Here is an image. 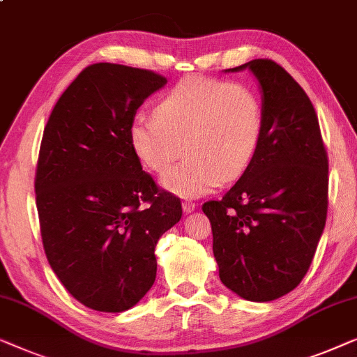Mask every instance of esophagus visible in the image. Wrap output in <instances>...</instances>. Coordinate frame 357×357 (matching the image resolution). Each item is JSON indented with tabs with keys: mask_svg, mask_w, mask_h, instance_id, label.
Instances as JSON below:
<instances>
[{
	"mask_svg": "<svg viewBox=\"0 0 357 357\" xmlns=\"http://www.w3.org/2000/svg\"><path fill=\"white\" fill-rule=\"evenodd\" d=\"M195 207H197V204L192 202V200H183V210H184L185 213L194 212Z\"/></svg>",
	"mask_w": 357,
	"mask_h": 357,
	"instance_id": "obj_1",
	"label": "esophagus"
}]
</instances>
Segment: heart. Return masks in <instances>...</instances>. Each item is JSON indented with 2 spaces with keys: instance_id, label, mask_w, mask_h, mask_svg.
Masks as SVG:
<instances>
[{
  "instance_id": "b5f03b06",
  "label": "heart",
  "mask_w": 357,
  "mask_h": 357,
  "mask_svg": "<svg viewBox=\"0 0 357 357\" xmlns=\"http://www.w3.org/2000/svg\"><path fill=\"white\" fill-rule=\"evenodd\" d=\"M129 126V145L149 172L163 174L183 144L185 160L163 178L179 197H199L220 181L238 179L257 152L264 130L259 95L245 84L185 77Z\"/></svg>"
}]
</instances>
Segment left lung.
<instances>
[{
	"label": "left lung",
	"mask_w": 357,
	"mask_h": 357,
	"mask_svg": "<svg viewBox=\"0 0 357 357\" xmlns=\"http://www.w3.org/2000/svg\"><path fill=\"white\" fill-rule=\"evenodd\" d=\"M244 69L262 90V139L238 183L202 210L222 283L243 299L267 303L293 291L312 264L327 220L328 158L303 87L272 59L227 73Z\"/></svg>",
	"instance_id": "left-lung-1"
}]
</instances>
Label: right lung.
Wrapping results in <instances>:
<instances>
[{"mask_svg": "<svg viewBox=\"0 0 357 357\" xmlns=\"http://www.w3.org/2000/svg\"><path fill=\"white\" fill-rule=\"evenodd\" d=\"M165 84L147 69L92 64L43 130L35 194L45 254L73 298L100 312H123L147 294L155 245L183 215L129 145L135 112Z\"/></svg>", "mask_w": 357, "mask_h": 357, "instance_id": "1", "label": "right lung"}]
</instances>
